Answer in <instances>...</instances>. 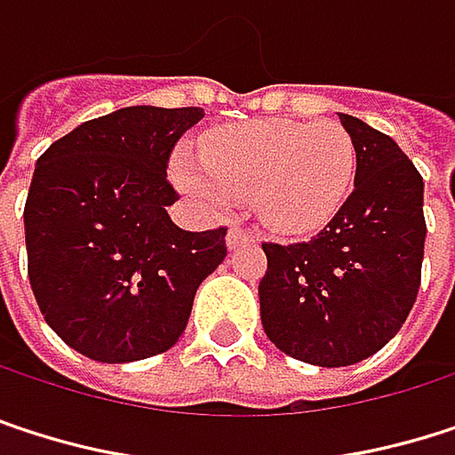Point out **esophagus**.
Segmentation results:
<instances>
[{"mask_svg": "<svg viewBox=\"0 0 455 455\" xmlns=\"http://www.w3.org/2000/svg\"><path fill=\"white\" fill-rule=\"evenodd\" d=\"M254 241H257V235L251 230H243V228H230L228 230V246L230 249H235L241 243H254Z\"/></svg>", "mask_w": 455, "mask_h": 455, "instance_id": "esophagus-1", "label": "esophagus"}]
</instances>
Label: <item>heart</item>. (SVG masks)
Returning a JSON list of instances; mask_svg holds the SVG:
<instances>
[{
    "mask_svg": "<svg viewBox=\"0 0 455 455\" xmlns=\"http://www.w3.org/2000/svg\"><path fill=\"white\" fill-rule=\"evenodd\" d=\"M355 177V142L337 121H249L204 140L201 161L180 153L174 180L204 206L222 212L254 198L278 233L323 228Z\"/></svg>",
    "mask_w": 455,
    "mask_h": 455,
    "instance_id": "b5f03b06",
    "label": "heart"
}]
</instances>
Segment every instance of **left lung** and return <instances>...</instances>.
Returning a JSON list of instances; mask_svg holds the SVG:
<instances>
[{"mask_svg":"<svg viewBox=\"0 0 455 455\" xmlns=\"http://www.w3.org/2000/svg\"><path fill=\"white\" fill-rule=\"evenodd\" d=\"M355 142V188L334 220L305 243H262L259 315L281 352L352 365L379 352L405 323L421 283L424 180L400 145L339 114Z\"/></svg>","mask_w":455,"mask_h":455,"instance_id":"left-lung-1","label":"left lung"}]
</instances>
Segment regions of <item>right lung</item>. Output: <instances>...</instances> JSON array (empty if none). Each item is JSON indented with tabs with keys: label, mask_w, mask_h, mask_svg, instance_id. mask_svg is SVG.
Instances as JSON below:
<instances>
[{
	"label": "right lung",
	"mask_w": 455,
	"mask_h": 455,
	"mask_svg": "<svg viewBox=\"0 0 455 455\" xmlns=\"http://www.w3.org/2000/svg\"><path fill=\"white\" fill-rule=\"evenodd\" d=\"M204 108L132 106L79 124L36 161L23 222L47 326L98 363H132L182 337L225 254V228L188 233L166 212V164Z\"/></svg>",
	"instance_id": "add662e5"
}]
</instances>
